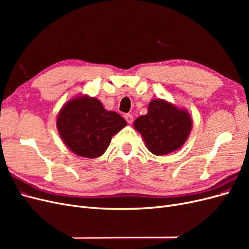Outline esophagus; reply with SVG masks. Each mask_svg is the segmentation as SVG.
I'll list each match as a JSON object with an SVG mask.
<instances>
[{
	"label": "esophagus",
	"instance_id": "34e87169",
	"mask_svg": "<svg viewBox=\"0 0 249 249\" xmlns=\"http://www.w3.org/2000/svg\"><path fill=\"white\" fill-rule=\"evenodd\" d=\"M124 118H125L127 124H131L133 123V116H132L131 114H125V115H124Z\"/></svg>",
	"mask_w": 249,
	"mask_h": 249
}]
</instances>
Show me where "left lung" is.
Returning a JSON list of instances; mask_svg holds the SVG:
<instances>
[{"mask_svg":"<svg viewBox=\"0 0 249 249\" xmlns=\"http://www.w3.org/2000/svg\"><path fill=\"white\" fill-rule=\"evenodd\" d=\"M150 153L164 156L178 150L186 142L192 129L190 113L165 100H153L147 114L134 122Z\"/></svg>","mask_w":249,"mask_h":249,"instance_id":"obj_1","label":"left lung"}]
</instances>
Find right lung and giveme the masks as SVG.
Here are the masks:
<instances>
[{
  "mask_svg": "<svg viewBox=\"0 0 249 249\" xmlns=\"http://www.w3.org/2000/svg\"><path fill=\"white\" fill-rule=\"evenodd\" d=\"M126 125L114 111L104 108L101 101L88 95L70 100L59 111L57 129L64 144L80 157H101L111 138Z\"/></svg>",
  "mask_w": 249,
  "mask_h": 249,
  "instance_id": "add662e5",
  "label": "right lung"
}]
</instances>
